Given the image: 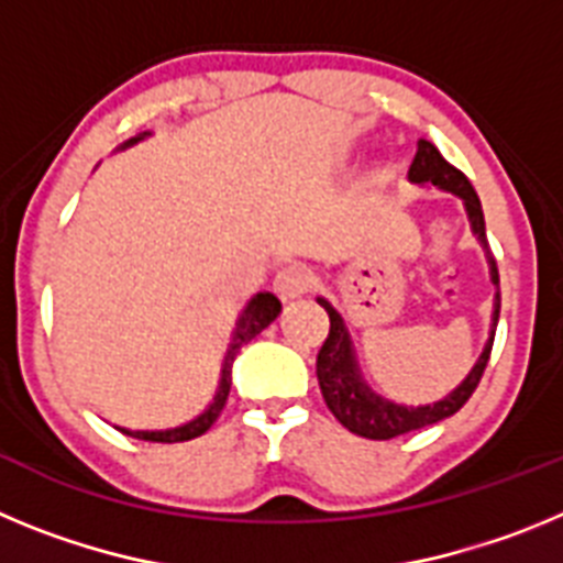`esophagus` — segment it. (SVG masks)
<instances>
[{
    "label": "esophagus",
    "mask_w": 563,
    "mask_h": 563,
    "mask_svg": "<svg viewBox=\"0 0 563 563\" xmlns=\"http://www.w3.org/2000/svg\"><path fill=\"white\" fill-rule=\"evenodd\" d=\"M273 290H276V296L285 305H290V301H298V298L310 290V276H307L305 267H285V271H278L276 282H273Z\"/></svg>",
    "instance_id": "esophagus-1"
}]
</instances>
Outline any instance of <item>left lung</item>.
Wrapping results in <instances>:
<instances>
[{
    "label": "left lung",
    "mask_w": 563,
    "mask_h": 563,
    "mask_svg": "<svg viewBox=\"0 0 563 563\" xmlns=\"http://www.w3.org/2000/svg\"><path fill=\"white\" fill-rule=\"evenodd\" d=\"M409 180L417 183V186L431 183V186L442 188V191L456 194V197L465 202L471 231L476 233V239H479L482 247L487 251L490 282L496 285L494 327H490V338H487L479 361L474 363V369L467 372L465 380H462L449 397L429 402V406H400V402L386 400V397L375 395V391L369 389V383L361 377V366H357L355 361L350 330L343 324L341 312H338L327 298H318V305L324 307L327 316H330V335H327L324 346H321L316 361L318 386H321V395H324L327 400V409L335 415V420L341 422L343 429H350L352 434L357 437H366V440H391V437L426 429L431 422H440L445 420V417L456 415V411L467 402V397L474 395L482 375H485V366L487 361H490V350H494L496 324H499V267H496L494 253L487 247L485 213H482V202L479 197H476L471 180H467L460 168L451 166V163L437 152L434 143L429 141L417 143V154L409 168Z\"/></svg>",
    "instance_id": "obj_1"
}]
</instances>
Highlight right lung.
I'll return each mask as SVG.
<instances>
[{
	"label": "right lung",
	"mask_w": 563,
	"mask_h": 563,
	"mask_svg": "<svg viewBox=\"0 0 563 563\" xmlns=\"http://www.w3.org/2000/svg\"><path fill=\"white\" fill-rule=\"evenodd\" d=\"M146 134L148 132L137 134V137H132V141L123 143L121 148L132 146V143H137V141H143ZM278 312H282V301H278L273 292H256V296L247 301V307L242 310V316H239V321H236V330H233L231 343H228V355H225V363H222L220 389H217L211 406H208V409L202 411L200 417H194L191 422H186V426H177V429H166V431H129V429H121L123 434L137 437V440H146V442H186V440H194V437L206 434L213 422H217V417L222 415V409H225L228 391H231L233 357L239 355V350H242L247 341H253L258 332L267 330V327H271L273 321L278 318Z\"/></svg>",
	"instance_id": "right-lung-1"
}]
</instances>
